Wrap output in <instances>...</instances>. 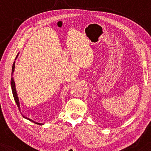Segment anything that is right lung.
Wrapping results in <instances>:
<instances>
[{"label":"right lung","mask_w":151,"mask_h":151,"mask_svg":"<svg viewBox=\"0 0 151 151\" xmlns=\"http://www.w3.org/2000/svg\"><path fill=\"white\" fill-rule=\"evenodd\" d=\"M18 56H19V54H18L17 57H16L15 60L17 59V58L18 57ZM14 68H15V61L13 63V65H12V79H11V87H12V94H13V96L14 98V100H15V102L16 104H17V105L18 107H19V110H21V108H20V103H19V97H18V94H17V90H16V86H15V82H14V77H13V74H14ZM23 115V114H22ZM24 118H25L26 119H28L29 120V121H31L32 122H34V123L37 124H39V125H43V124H41V123H38V122H34L33 120L29 119V118L26 117V116H23Z\"/></svg>","instance_id":"add662e5"}]
</instances>
